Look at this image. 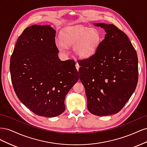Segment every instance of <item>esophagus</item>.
Returning a JSON list of instances; mask_svg holds the SVG:
<instances>
[{
    "instance_id": "obj_1",
    "label": "esophagus",
    "mask_w": 147,
    "mask_h": 147,
    "mask_svg": "<svg viewBox=\"0 0 147 147\" xmlns=\"http://www.w3.org/2000/svg\"><path fill=\"white\" fill-rule=\"evenodd\" d=\"M75 66H76V69H77V70H78V69L80 68V66H79V65H78V64L77 63H76V64H75Z\"/></svg>"
}]
</instances>
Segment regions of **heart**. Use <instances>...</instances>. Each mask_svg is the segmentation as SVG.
Returning <instances> with one entry per match:
<instances>
[{
    "label": "heart",
    "mask_w": 147,
    "mask_h": 147,
    "mask_svg": "<svg viewBox=\"0 0 147 147\" xmlns=\"http://www.w3.org/2000/svg\"><path fill=\"white\" fill-rule=\"evenodd\" d=\"M60 37L61 40L56 42L59 50L64 53L65 45L74 46L75 54L82 58L94 55L101 41V35L98 30L80 26L63 29Z\"/></svg>",
    "instance_id": "obj_1"
}]
</instances>
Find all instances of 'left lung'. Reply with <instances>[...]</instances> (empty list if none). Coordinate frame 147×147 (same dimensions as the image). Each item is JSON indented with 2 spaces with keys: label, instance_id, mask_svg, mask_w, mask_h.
Instances as JSON below:
<instances>
[{
  "label": "left lung",
  "instance_id": "left-lung-1",
  "mask_svg": "<svg viewBox=\"0 0 147 147\" xmlns=\"http://www.w3.org/2000/svg\"><path fill=\"white\" fill-rule=\"evenodd\" d=\"M106 34L93 55L78 60L80 79L85 89L88 109L97 116L119 112L134 92L138 58L126 34L113 24H94Z\"/></svg>",
  "mask_w": 147,
  "mask_h": 147
}]
</instances>
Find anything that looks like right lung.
I'll return each mask as SVG.
<instances>
[{
  "mask_svg": "<svg viewBox=\"0 0 147 147\" xmlns=\"http://www.w3.org/2000/svg\"><path fill=\"white\" fill-rule=\"evenodd\" d=\"M55 36L56 30L49 25L26 28L10 57L17 97L35 114L45 117L64 112L65 96L79 79L75 62L59 58Z\"/></svg>",
  "mask_w": 147,
  "mask_h": 147,
  "instance_id": "1",
  "label": "right lung"
}]
</instances>
